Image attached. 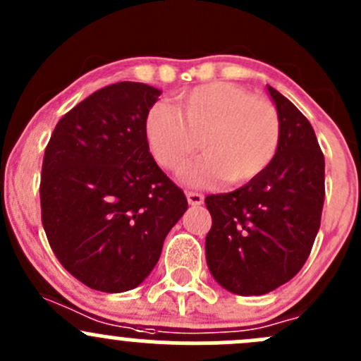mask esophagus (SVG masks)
Masks as SVG:
<instances>
[{
	"label": "esophagus",
	"instance_id": "obj_1",
	"mask_svg": "<svg viewBox=\"0 0 361 361\" xmlns=\"http://www.w3.org/2000/svg\"><path fill=\"white\" fill-rule=\"evenodd\" d=\"M187 199L188 204H192V206H201L204 202V195L199 194V192H187Z\"/></svg>",
	"mask_w": 361,
	"mask_h": 361
}]
</instances>
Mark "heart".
<instances>
[{"mask_svg": "<svg viewBox=\"0 0 361 361\" xmlns=\"http://www.w3.org/2000/svg\"><path fill=\"white\" fill-rule=\"evenodd\" d=\"M145 136L160 167L176 173L199 150L206 155L185 169L183 178L202 185L225 178L245 185L265 173L281 141V118L274 104L228 82L194 87L176 97V108L159 103L145 118Z\"/></svg>", "mask_w": 361, "mask_h": 361, "instance_id": "obj_1", "label": "heart"}]
</instances>
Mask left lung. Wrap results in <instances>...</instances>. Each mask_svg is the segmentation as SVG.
I'll use <instances>...</instances> for the list:
<instances>
[{
    "label": "left lung",
    "instance_id": "obj_1",
    "mask_svg": "<svg viewBox=\"0 0 361 361\" xmlns=\"http://www.w3.org/2000/svg\"><path fill=\"white\" fill-rule=\"evenodd\" d=\"M281 141L257 180L204 199L211 213L206 260L213 278L238 295H264L288 283L307 260L322 224L325 157L309 120L269 87Z\"/></svg>",
    "mask_w": 361,
    "mask_h": 361
}]
</instances>
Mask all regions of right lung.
Wrapping results in <instances>:
<instances>
[{
	"mask_svg": "<svg viewBox=\"0 0 361 361\" xmlns=\"http://www.w3.org/2000/svg\"><path fill=\"white\" fill-rule=\"evenodd\" d=\"M159 96L147 83L103 87L57 122L45 148L43 228L63 267L92 290L118 293L143 283L188 207L145 136Z\"/></svg>",
	"mask_w": 361,
	"mask_h": 361,
	"instance_id": "add662e5",
	"label": "right lung"
}]
</instances>
